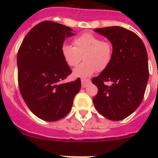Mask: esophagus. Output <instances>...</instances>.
<instances>
[{
    "mask_svg": "<svg viewBox=\"0 0 158 158\" xmlns=\"http://www.w3.org/2000/svg\"><path fill=\"white\" fill-rule=\"evenodd\" d=\"M89 84H90V80H89V79H81L82 88H86Z\"/></svg>",
    "mask_w": 158,
    "mask_h": 158,
    "instance_id": "1",
    "label": "esophagus"
}]
</instances>
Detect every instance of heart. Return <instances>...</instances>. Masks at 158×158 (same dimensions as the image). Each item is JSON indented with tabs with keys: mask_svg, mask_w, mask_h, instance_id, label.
<instances>
[{
	"mask_svg": "<svg viewBox=\"0 0 158 158\" xmlns=\"http://www.w3.org/2000/svg\"><path fill=\"white\" fill-rule=\"evenodd\" d=\"M73 43V47L63 44L61 51L65 62L71 67L77 65L83 56L84 62L73 72L75 77H88L96 70L105 69L111 63L113 47L110 42L104 41L92 33H84L75 37Z\"/></svg>",
	"mask_w": 158,
	"mask_h": 158,
	"instance_id": "b5f03b06",
	"label": "heart"
}]
</instances>
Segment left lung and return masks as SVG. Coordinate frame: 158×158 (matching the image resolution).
<instances>
[{
  "label": "left lung",
  "mask_w": 158,
  "mask_h": 158,
  "mask_svg": "<svg viewBox=\"0 0 158 158\" xmlns=\"http://www.w3.org/2000/svg\"><path fill=\"white\" fill-rule=\"evenodd\" d=\"M94 31L105 36L113 47L111 63L92 81L98 88L93 99L100 114L110 120L127 118L142 103L148 78V56L144 43L131 31L107 27ZM104 82H111L107 86Z\"/></svg>",
  "instance_id": "8db88e82"
}]
</instances>
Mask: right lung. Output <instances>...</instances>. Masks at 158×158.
Wrapping results in <instances>:
<instances>
[{"mask_svg":"<svg viewBox=\"0 0 158 158\" xmlns=\"http://www.w3.org/2000/svg\"><path fill=\"white\" fill-rule=\"evenodd\" d=\"M74 35L70 27L46 20L31 29L18 51L19 91L31 111L43 120L64 118L80 91V78L62 82L72 71L61 50L65 38Z\"/></svg>","mask_w":158,"mask_h":158,"instance_id":"1","label":"right lung"}]
</instances>
